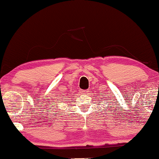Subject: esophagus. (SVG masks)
<instances>
[{"mask_svg":"<svg viewBox=\"0 0 159 159\" xmlns=\"http://www.w3.org/2000/svg\"><path fill=\"white\" fill-rule=\"evenodd\" d=\"M88 92H89V91H88L87 89H84V90H82V94H87Z\"/></svg>","mask_w":159,"mask_h":159,"instance_id":"obj_1","label":"esophagus"}]
</instances>
